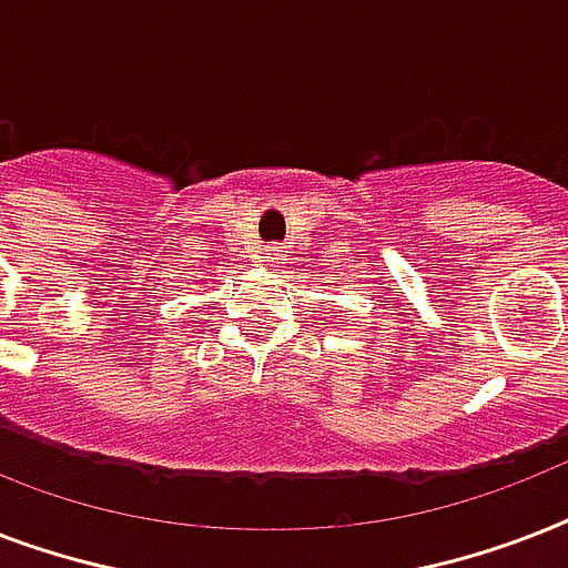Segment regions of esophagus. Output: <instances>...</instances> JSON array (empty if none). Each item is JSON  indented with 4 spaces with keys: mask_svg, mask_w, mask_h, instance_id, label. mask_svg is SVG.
Returning <instances> with one entry per match:
<instances>
[{
    "mask_svg": "<svg viewBox=\"0 0 568 568\" xmlns=\"http://www.w3.org/2000/svg\"><path fill=\"white\" fill-rule=\"evenodd\" d=\"M285 250L283 247H276V244H267V247H262V262H267V265H274V262H280L283 258Z\"/></svg>",
    "mask_w": 568,
    "mask_h": 568,
    "instance_id": "esophagus-1",
    "label": "esophagus"
}]
</instances>
